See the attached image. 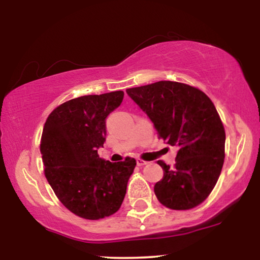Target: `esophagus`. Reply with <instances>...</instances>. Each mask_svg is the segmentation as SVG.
I'll list each match as a JSON object with an SVG mask.
<instances>
[{"instance_id":"obj_1","label":"esophagus","mask_w":260,"mask_h":260,"mask_svg":"<svg viewBox=\"0 0 260 260\" xmlns=\"http://www.w3.org/2000/svg\"><path fill=\"white\" fill-rule=\"evenodd\" d=\"M147 161H145V160H141V159H137V165L138 166H145L147 165Z\"/></svg>"}]
</instances>
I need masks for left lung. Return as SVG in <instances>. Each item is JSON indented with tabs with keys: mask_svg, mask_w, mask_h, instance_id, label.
Returning <instances> with one entry per match:
<instances>
[{
	"mask_svg": "<svg viewBox=\"0 0 260 260\" xmlns=\"http://www.w3.org/2000/svg\"><path fill=\"white\" fill-rule=\"evenodd\" d=\"M166 144L178 147L175 165L161 160L156 198L172 210H189L207 198L225 158V129L213 102L185 83L159 81L126 90Z\"/></svg>",
	"mask_w": 260,
	"mask_h": 260,
	"instance_id": "obj_1",
	"label": "left lung"
}]
</instances>
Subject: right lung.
<instances>
[{
    "instance_id": "add662e5",
    "label": "right lung",
    "mask_w": 260,
    "mask_h": 260,
    "mask_svg": "<svg viewBox=\"0 0 260 260\" xmlns=\"http://www.w3.org/2000/svg\"><path fill=\"white\" fill-rule=\"evenodd\" d=\"M122 90L72 99L50 113L40 151L58 200L79 217L98 220L119 210L135 159L109 162L99 156L106 118L121 105Z\"/></svg>"
}]
</instances>
